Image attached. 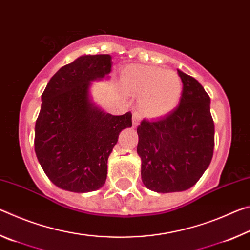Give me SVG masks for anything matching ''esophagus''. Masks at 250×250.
<instances>
[{
	"instance_id": "1",
	"label": "esophagus",
	"mask_w": 250,
	"mask_h": 250,
	"mask_svg": "<svg viewBox=\"0 0 250 250\" xmlns=\"http://www.w3.org/2000/svg\"><path fill=\"white\" fill-rule=\"evenodd\" d=\"M139 121H140V115H139L138 112H133L132 124H133V126H134V128L139 125Z\"/></svg>"
}]
</instances>
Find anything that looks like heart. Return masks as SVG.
I'll return each instance as SVG.
<instances>
[{
  "instance_id": "heart-1",
  "label": "heart",
  "mask_w": 250,
  "mask_h": 250,
  "mask_svg": "<svg viewBox=\"0 0 250 250\" xmlns=\"http://www.w3.org/2000/svg\"><path fill=\"white\" fill-rule=\"evenodd\" d=\"M121 80L130 94L140 97L139 107L146 116L167 115L179 104L182 80L175 71L133 65L124 69Z\"/></svg>"
}]
</instances>
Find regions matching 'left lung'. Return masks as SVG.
<instances>
[{
    "mask_svg": "<svg viewBox=\"0 0 250 250\" xmlns=\"http://www.w3.org/2000/svg\"><path fill=\"white\" fill-rule=\"evenodd\" d=\"M183 90L177 107L166 117L142 120L137 132L141 179L151 191H186L208 167L215 126L210 98L195 78L177 69Z\"/></svg>",
    "mask_w": 250,
    "mask_h": 250,
    "instance_id": "8db88e82",
    "label": "left lung"
}]
</instances>
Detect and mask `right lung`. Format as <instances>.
<instances>
[{
  "label": "right lung",
  "instance_id": "add662e5",
  "mask_svg": "<svg viewBox=\"0 0 250 250\" xmlns=\"http://www.w3.org/2000/svg\"><path fill=\"white\" fill-rule=\"evenodd\" d=\"M110 55H83L62 67L46 86L35 125V153L59 188L96 191L107 179L108 158L132 115L112 116L92 103L91 82L111 71Z\"/></svg>",
  "mask_w": 250,
  "mask_h": 250
}]
</instances>
